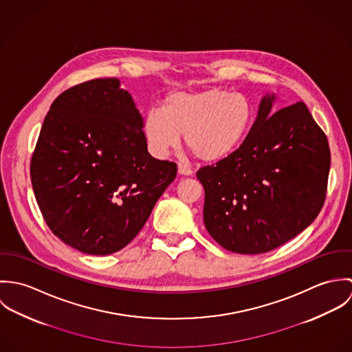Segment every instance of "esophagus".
I'll return each instance as SVG.
<instances>
[{
	"instance_id": "esophagus-1",
	"label": "esophagus",
	"mask_w": 352,
	"mask_h": 352,
	"mask_svg": "<svg viewBox=\"0 0 352 352\" xmlns=\"http://www.w3.org/2000/svg\"><path fill=\"white\" fill-rule=\"evenodd\" d=\"M177 170H179L180 175H184V176L192 175V169L190 166H187L186 164H182V162L177 165Z\"/></svg>"
}]
</instances>
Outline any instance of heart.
I'll list each match as a JSON object with an SVG mask.
<instances>
[{"mask_svg":"<svg viewBox=\"0 0 352 352\" xmlns=\"http://www.w3.org/2000/svg\"><path fill=\"white\" fill-rule=\"evenodd\" d=\"M253 123L251 101L240 94L210 88L192 94L169 95L160 109L144 120L148 146L157 157L184 145L206 162L228 158L240 148Z\"/></svg>","mask_w":352,"mask_h":352,"instance_id":"obj_1","label":"heart"}]
</instances>
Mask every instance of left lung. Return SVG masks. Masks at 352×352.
<instances>
[{"label": "left lung", "mask_w": 352, "mask_h": 352, "mask_svg": "<svg viewBox=\"0 0 352 352\" xmlns=\"http://www.w3.org/2000/svg\"><path fill=\"white\" fill-rule=\"evenodd\" d=\"M265 95L240 148L197 177L204 188L203 221L225 250L272 251L305 230L325 201L331 166L327 135L305 102L272 113Z\"/></svg>", "instance_id": "left-lung-1"}]
</instances>
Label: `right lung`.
I'll return each mask as SVG.
<instances>
[{"label": "right lung", "instance_id": "1", "mask_svg": "<svg viewBox=\"0 0 352 352\" xmlns=\"http://www.w3.org/2000/svg\"><path fill=\"white\" fill-rule=\"evenodd\" d=\"M144 118L118 78H96L51 104L31 158V182L51 232L104 256L124 248L175 180L177 165L151 157Z\"/></svg>", "mask_w": 352, "mask_h": 352}]
</instances>
